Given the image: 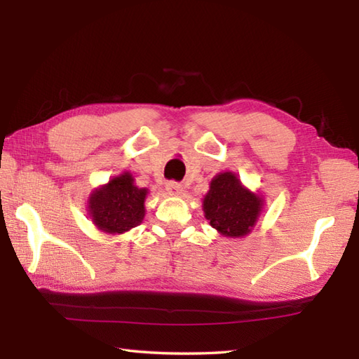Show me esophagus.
Returning a JSON list of instances; mask_svg holds the SVG:
<instances>
[{"label":"esophagus","instance_id":"34e87169","mask_svg":"<svg viewBox=\"0 0 359 359\" xmlns=\"http://www.w3.org/2000/svg\"><path fill=\"white\" fill-rule=\"evenodd\" d=\"M166 191L172 196H179L182 194V191H184V187H182V184H179V182L171 180L166 184Z\"/></svg>","mask_w":359,"mask_h":359}]
</instances>
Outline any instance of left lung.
<instances>
[{"instance_id": "8db88e82", "label": "left lung", "mask_w": 359, "mask_h": 359, "mask_svg": "<svg viewBox=\"0 0 359 359\" xmlns=\"http://www.w3.org/2000/svg\"><path fill=\"white\" fill-rule=\"evenodd\" d=\"M261 208L262 201L247 191L233 172L217 174L203 201L205 217L210 225L228 238L248 234Z\"/></svg>"}]
</instances>
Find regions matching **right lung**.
I'll return each instance as SVG.
<instances>
[{
    "instance_id": "add662e5",
    "label": "right lung",
    "mask_w": 359,
    "mask_h": 359,
    "mask_svg": "<svg viewBox=\"0 0 359 359\" xmlns=\"http://www.w3.org/2000/svg\"><path fill=\"white\" fill-rule=\"evenodd\" d=\"M147 193L144 188L134 185L131 174L123 172L90 196V217L106 233L131 230L143 220Z\"/></svg>"
}]
</instances>
